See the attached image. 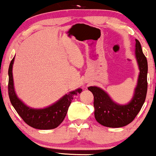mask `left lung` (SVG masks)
Returning a JSON list of instances; mask_svg holds the SVG:
<instances>
[{
	"label": "left lung",
	"instance_id": "obj_1",
	"mask_svg": "<svg viewBox=\"0 0 156 156\" xmlns=\"http://www.w3.org/2000/svg\"><path fill=\"white\" fill-rule=\"evenodd\" d=\"M136 42V56L140 73L134 95L129 104L126 105L115 104L99 87H88V90L92 92L94 96L95 119L104 126L117 128L129 124L140 112L146 99L147 92V60L144 55L140 42L137 39Z\"/></svg>",
	"mask_w": 156,
	"mask_h": 156
}]
</instances>
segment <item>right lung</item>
<instances>
[{"label": "right lung", "instance_id": "obj_1", "mask_svg": "<svg viewBox=\"0 0 156 156\" xmlns=\"http://www.w3.org/2000/svg\"><path fill=\"white\" fill-rule=\"evenodd\" d=\"M15 58L11 61L9 67V97L12 105L21 119L29 126L38 129H51L58 126L64 121L68 108L73 97L81 93V89L70 92L65 95L56 103L44 109H32L27 107L21 101L18 99L14 90L12 77V65Z\"/></svg>", "mask_w": 156, "mask_h": 156}]
</instances>
